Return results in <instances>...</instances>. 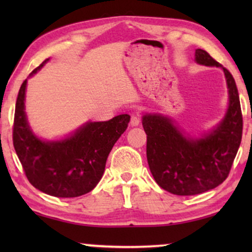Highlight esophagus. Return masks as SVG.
I'll return each instance as SVG.
<instances>
[{
	"instance_id": "34e87169",
	"label": "esophagus",
	"mask_w": 252,
	"mask_h": 252,
	"mask_svg": "<svg viewBox=\"0 0 252 252\" xmlns=\"http://www.w3.org/2000/svg\"><path fill=\"white\" fill-rule=\"evenodd\" d=\"M141 123V118L139 115H133L130 117V126H139Z\"/></svg>"
}]
</instances>
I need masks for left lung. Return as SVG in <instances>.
I'll use <instances>...</instances> for the list:
<instances>
[{
  "instance_id": "8db88e82",
  "label": "left lung",
  "mask_w": 252,
  "mask_h": 252,
  "mask_svg": "<svg viewBox=\"0 0 252 252\" xmlns=\"http://www.w3.org/2000/svg\"><path fill=\"white\" fill-rule=\"evenodd\" d=\"M195 61L205 66L221 67L225 73L229 105L219 125L201 139H190L167 117H142L151 174L159 187L180 196L202 194L222 184L242 139V111L233 75L203 49H196Z\"/></svg>"
}]
</instances>
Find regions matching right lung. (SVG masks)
<instances>
[{"label":"right lung","mask_w":252,"mask_h":252,"mask_svg":"<svg viewBox=\"0 0 252 252\" xmlns=\"http://www.w3.org/2000/svg\"><path fill=\"white\" fill-rule=\"evenodd\" d=\"M39 65L31 75L46 63ZM27 79L16 102L12 140L31 185L55 197H78L93 190L104 173L108 156L128 126L129 115L89 122L66 139L43 141L32 132L25 113Z\"/></svg>","instance_id":"1"}]
</instances>
